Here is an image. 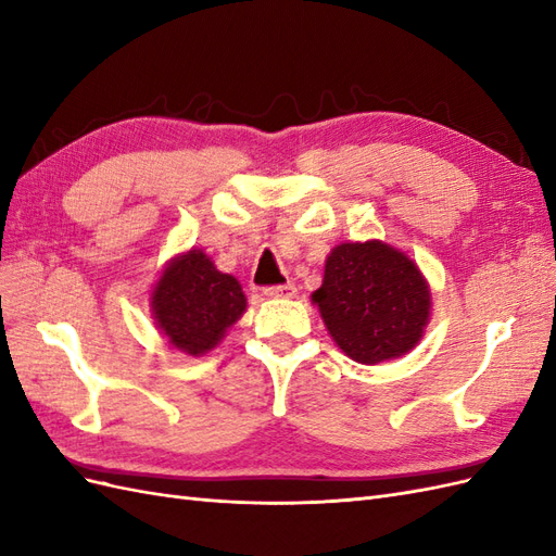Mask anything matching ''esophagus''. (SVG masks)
Returning a JSON list of instances; mask_svg holds the SVG:
<instances>
[{"instance_id":"34e87169","label":"esophagus","mask_w":556,"mask_h":556,"mask_svg":"<svg viewBox=\"0 0 556 556\" xmlns=\"http://www.w3.org/2000/svg\"><path fill=\"white\" fill-rule=\"evenodd\" d=\"M296 294V288L294 282H288V285H274V288H264V296L268 299H290Z\"/></svg>"}]
</instances>
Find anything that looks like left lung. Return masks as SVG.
Returning a JSON list of instances; mask_svg holds the SVG:
<instances>
[{
  "label": "left lung",
  "instance_id": "8db88e82",
  "mask_svg": "<svg viewBox=\"0 0 556 556\" xmlns=\"http://www.w3.org/2000/svg\"><path fill=\"white\" fill-rule=\"evenodd\" d=\"M333 343L359 364L408 355L431 319V290L419 266L390 243H339L311 294Z\"/></svg>",
  "mask_w": 556,
  "mask_h": 556
}]
</instances>
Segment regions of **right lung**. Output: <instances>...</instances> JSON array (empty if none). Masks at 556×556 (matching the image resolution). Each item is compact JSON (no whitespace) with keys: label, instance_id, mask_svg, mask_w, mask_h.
<instances>
[{"label":"right lung","instance_id":"1","mask_svg":"<svg viewBox=\"0 0 556 556\" xmlns=\"http://www.w3.org/2000/svg\"><path fill=\"white\" fill-rule=\"evenodd\" d=\"M241 282L217 271L201 248L172 257L150 292L155 327L174 350L204 357L245 313Z\"/></svg>","mask_w":556,"mask_h":556}]
</instances>
